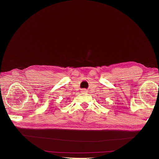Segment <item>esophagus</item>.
Listing matches in <instances>:
<instances>
[{
    "mask_svg": "<svg viewBox=\"0 0 159 159\" xmlns=\"http://www.w3.org/2000/svg\"><path fill=\"white\" fill-rule=\"evenodd\" d=\"M82 91H85V89H83Z\"/></svg>",
    "mask_w": 159,
    "mask_h": 159,
    "instance_id": "1",
    "label": "esophagus"
}]
</instances>
